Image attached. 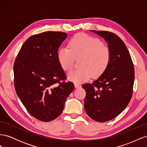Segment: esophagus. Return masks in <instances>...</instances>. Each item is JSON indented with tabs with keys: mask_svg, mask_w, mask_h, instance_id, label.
Here are the masks:
<instances>
[{
	"mask_svg": "<svg viewBox=\"0 0 147 147\" xmlns=\"http://www.w3.org/2000/svg\"><path fill=\"white\" fill-rule=\"evenodd\" d=\"M75 87L76 88H79L82 87V86L80 85V84H79V83H75Z\"/></svg>",
	"mask_w": 147,
	"mask_h": 147,
	"instance_id": "34e87169",
	"label": "esophagus"
}]
</instances>
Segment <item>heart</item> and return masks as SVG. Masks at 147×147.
I'll return each instance as SVG.
<instances>
[{"label":"heart","instance_id":"1","mask_svg":"<svg viewBox=\"0 0 147 147\" xmlns=\"http://www.w3.org/2000/svg\"><path fill=\"white\" fill-rule=\"evenodd\" d=\"M69 47H63L57 51V59L61 67L67 72L73 67L74 59H79V69L68 74L70 80L82 83L91 75L99 77L107 68L110 60V51L99 39L82 33L70 39Z\"/></svg>","mask_w":147,"mask_h":147}]
</instances>
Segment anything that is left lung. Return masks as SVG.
I'll return each instance as SVG.
<instances>
[{
  "instance_id": "8db88e82",
  "label": "left lung",
  "mask_w": 147,
  "mask_h": 147,
  "mask_svg": "<svg viewBox=\"0 0 147 147\" xmlns=\"http://www.w3.org/2000/svg\"><path fill=\"white\" fill-rule=\"evenodd\" d=\"M91 32L104 38L110 51L107 68L92 84L85 83L84 107L87 115L99 122L110 121L126 109L132 96L134 67L127 48L118 35L109 31Z\"/></svg>"
}]
</instances>
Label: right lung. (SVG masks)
I'll list each match as a JSON object with an SVG mask.
<instances>
[{
	"instance_id": "obj_1",
	"label": "right lung",
	"mask_w": 147,
	"mask_h": 147,
	"mask_svg": "<svg viewBox=\"0 0 147 147\" xmlns=\"http://www.w3.org/2000/svg\"><path fill=\"white\" fill-rule=\"evenodd\" d=\"M67 34L48 32L30 37L16 56L13 72L16 94L32 117L48 122L58 117L74 90L57 59V51Z\"/></svg>"
}]
</instances>
